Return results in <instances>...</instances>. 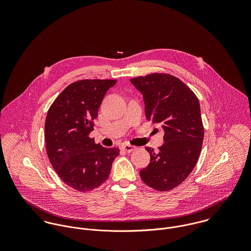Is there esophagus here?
<instances>
[{
    "instance_id": "obj_1",
    "label": "esophagus",
    "mask_w": 251,
    "mask_h": 251,
    "mask_svg": "<svg viewBox=\"0 0 251 251\" xmlns=\"http://www.w3.org/2000/svg\"><path fill=\"white\" fill-rule=\"evenodd\" d=\"M122 148H123V150H124V151H127V152L133 151L136 149V147L131 146V145H127V144L123 145V146H122Z\"/></svg>"
}]
</instances>
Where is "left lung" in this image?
Wrapping results in <instances>:
<instances>
[{
	"mask_svg": "<svg viewBox=\"0 0 251 251\" xmlns=\"http://www.w3.org/2000/svg\"><path fill=\"white\" fill-rule=\"evenodd\" d=\"M130 82L143 96L146 118L160 124L164 130V143L157 151L146 148L151 160L140 177L155 190H171L192 172L202 149L204 127L199 100L182 81L170 74L152 73Z\"/></svg>",
	"mask_w": 251,
	"mask_h": 251,
	"instance_id": "8db88e82",
	"label": "left lung"
}]
</instances>
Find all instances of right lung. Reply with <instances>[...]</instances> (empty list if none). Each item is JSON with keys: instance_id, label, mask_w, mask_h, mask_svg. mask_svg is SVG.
Masks as SVG:
<instances>
[{"instance_id": "1", "label": "right lung", "mask_w": 251, "mask_h": 251, "mask_svg": "<svg viewBox=\"0 0 251 251\" xmlns=\"http://www.w3.org/2000/svg\"><path fill=\"white\" fill-rule=\"evenodd\" d=\"M117 80H80L69 85L49 108L44 136L49 160L61 179L86 192L110 174L118 148H104L89 137L108 90Z\"/></svg>"}]
</instances>
